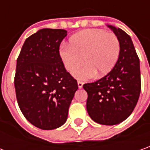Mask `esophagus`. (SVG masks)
<instances>
[{
	"instance_id": "34e87169",
	"label": "esophagus",
	"mask_w": 150,
	"mask_h": 150,
	"mask_svg": "<svg viewBox=\"0 0 150 150\" xmlns=\"http://www.w3.org/2000/svg\"><path fill=\"white\" fill-rule=\"evenodd\" d=\"M83 82H81V81H78V87H79V88H81L82 87H83Z\"/></svg>"
}]
</instances>
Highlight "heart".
<instances>
[{
  "label": "heart",
  "instance_id": "b5f03b06",
  "mask_svg": "<svg viewBox=\"0 0 150 150\" xmlns=\"http://www.w3.org/2000/svg\"><path fill=\"white\" fill-rule=\"evenodd\" d=\"M121 52L118 37L103 29H86L70 38V44H63L60 57L64 67L73 72L83 62L85 65L74 72L80 80H87L108 74L116 66Z\"/></svg>",
  "mask_w": 150,
  "mask_h": 150
}]
</instances>
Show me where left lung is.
I'll return each mask as SVG.
<instances>
[{"instance_id": "8db88e82", "label": "left lung", "mask_w": 150, "mask_h": 150, "mask_svg": "<svg viewBox=\"0 0 150 150\" xmlns=\"http://www.w3.org/2000/svg\"><path fill=\"white\" fill-rule=\"evenodd\" d=\"M118 37L121 52L114 68L93 83H84L88 93L86 108L97 123L112 126L125 121L139 99L141 80L139 60L131 37L119 28L108 25Z\"/></svg>"}]
</instances>
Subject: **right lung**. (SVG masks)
Returning <instances> with one entry per match:
<instances>
[{
	"label": "right lung",
	"instance_id": "right-lung-1",
	"mask_svg": "<svg viewBox=\"0 0 150 150\" xmlns=\"http://www.w3.org/2000/svg\"><path fill=\"white\" fill-rule=\"evenodd\" d=\"M65 29L42 28L25 40L17 58L15 88L24 117L42 130H53L67 119L77 80L65 69L60 44Z\"/></svg>",
	"mask_w": 150,
	"mask_h": 150
}]
</instances>
